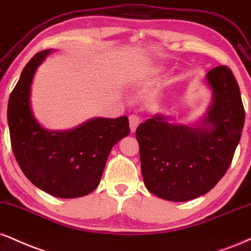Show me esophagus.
I'll return each mask as SVG.
<instances>
[{
  "mask_svg": "<svg viewBox=\"0 0 251 251\" xmlns=\"http://www.w3.org/2000/svg\"><path fill=\"white\" fill-rule=\"evenodd\" d=\"M129 120V128H131L132 132H134L137 129L138 125L140 124V118H139L137 114H132V116L128 117Z\"/></svg>",
  "mask_w": 251,
  "mask_h": 251,
  "instance_id": "1",
  "label": "esophagus"
}]
</instances>
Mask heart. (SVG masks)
Returning <instances> with one entry per match:
<instances>
[{
    "mask_svg": "<svg viewBox=\"0 0 251 251\" xmlns=\"http://www.w3.org/2000/svg\"><path fill=\"white\" fill-rule=\"evenodd\" d=\"M151 72H152V74H154V72H156V71L153 70V71H151ZM144 77H146V75H138L137 79H141V78H144Z\"/></svg>",
    "mask_w": 251,
    "mask_h": 251,
    "instance_id": "heart-1",
    "label": "heart"
}]
</instances>
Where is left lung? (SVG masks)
Listing matches in <instances>:
<instances>
[{
    "label": "left lung",
    "instance_id": "obj_1",
    "mask_svg": "<svg viewBox=\"0 0 251 251\" xmlns=\"http://www.w3.org/2000/svg\"><path fill=\"white\" fill-rule=\"evenodd\" d=\"M206 81L213 100L200 123L174 125L156 114L135 131L145 186L164 200L183 202L209 192L240 143L246 116L234 75L227 66H216Z\"/></svg>",
    "mask_w": 251,
    "mask_h": 251
}]
</instances>
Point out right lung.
<instances>
[{"instance_id": "1", "label": "right lung", "mask_w": 251, "mask_h": 251, "mask_svg": "<svg viewBox=\"0 0 251 251\" xmlns=\"http://www.w3.org/2000/svg\"><path fill=\"white\" fill-rule=\"evenodd\" d=\"M52 50L39 51L23 69L9 97L8 124L21 170L37 188L62 199L95 191L112 147L129 133L126 116L93 118L68 131H48L30 105L35 72Z\"/></svg>"}]
</instances>
